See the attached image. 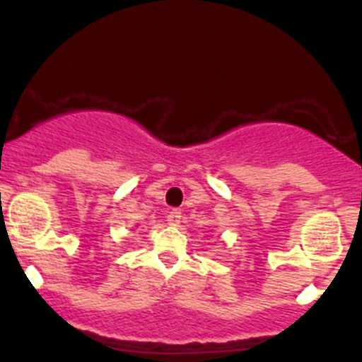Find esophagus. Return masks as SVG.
I'll list each match as a JSON object with an SVG mask.
<instances>
[{"instance_id": "1", "label": "esophagus", "mask_w": 362, "mask_h": 362, "mask_svg": "<svg viewBox=\"0 0 362 362\" xmlns=\"http://www.w3.org/2000/svg\"><path fill=\"white\" fill-rule=\"evenodd\" d=\"M180 221H182V211L177 210V208L168 214V224L170 226H178L180 224Z\"/></svg>"}]
</instances>
